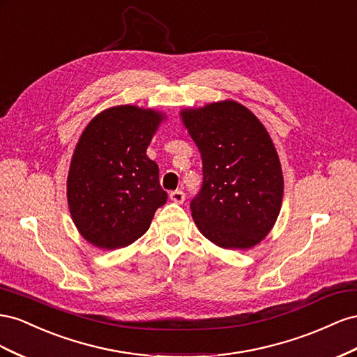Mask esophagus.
Wrapping results in <instances>:
<instances>
[{
  "mask_svg": "<svg viewBox=\"0 0 357 357\" xmlns=\"http://www.w3.org/2000/svg\"><path fill=\"white\" fill-rule=\"evenodd\" d=\"M169 197H170L172 202L179 203V205H181V203H184V200H185V192L182 190H175V191L170 192Z\"/></svg>",
  "mask_w": 357,
  "mask_h": 357,
  "instance_id": "1",
  "label": "esophagus"
}]
</instances>
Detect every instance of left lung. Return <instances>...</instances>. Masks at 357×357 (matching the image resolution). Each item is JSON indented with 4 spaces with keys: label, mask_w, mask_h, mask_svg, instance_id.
Returning a JSON list of instances; mask_svg holds the SVG:
<instances>
[{
    "label": "left lung",
    "mask_w": 357,
    "mask_h": 357,
    "mask_svg": "<svg viewBox=\"0 0 357 357\" xmlns=\"http://www.w3.org/2000/svg\"><path fill=\"white\" fill-rule=\"evenodd\" d=\"M181 116L203 165V184L190 205L197 229L221 248L257 245L277 221L284 192L266 128L233 100L185 109Z\"/></svg>",
    "instance_id": "8db88e82"
}]
</instances>
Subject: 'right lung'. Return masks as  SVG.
Returning a JSON list of instances; mask_svg holds the SVG:
<instances>
[{"label": "right lung", "mask_w": 357, "mask_h": 357, "mask_svg": "<svg viewBox=\"0 0 357 357\" xmlns=\"http://www.w3.org/2000/svg\"><path fill=\"white\" fill-rule=\"evenodd\" d=\"M162 118L152 109L116 106L98 114L80 136L70 162L67 200L75 226L93 245H130L166 203L157 162L146 155Z\"/></svg>", "instance_id": "1"}]
</instances>
